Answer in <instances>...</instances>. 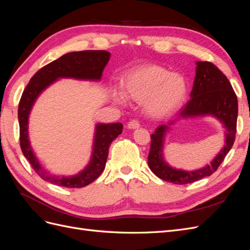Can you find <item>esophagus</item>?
Wrapping results in <instances>:
<instances>
[{
    "instance_id": "34e87169",
    "label": "esophagus",
    "mask_w": 250,
    "mask_h": 250,
    "mask_svg": "<svg viewBox=\"0 0 250 250\" xmlns=\"http://www.w3.org/2000/svg\"><path fill=\"white\" fill-rule=\"evenodd\" d=\"M139 127H140V123H139V121H137V120H132L127 124L128 129H137V128H139Z\"/></svg>"
}]
</instances>
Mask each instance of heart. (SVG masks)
Listing matches in <instances>:
<instances>
[{"mask_svg": "<svg viewBox=\"0 0 250 250\" xmlns=\"http://www.w3.org/2000/svg\"><path fill=\"white\" fill-rule=\"evenodd\" d=\"M188 82L180 74L170 73L156 64L141 65L128 72L123 79V94L137 102L145 101L146 111L153 118H165L177 110L185 101ZM113 100L123 102L121 94L113 92Z\"/></svg>", "mask_w": 250, "mask_h": 250, "instance_id": "heart-1", "label": "heart"}]
</instances>
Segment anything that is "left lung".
Listing matches in <instances>:
<instances>
[{"label": "left lung", "mask_w": 250, "mask_h": 250, "mask_svg": "<svg viewBox=\"0 0 250 250\" xmlns=\"http://www.w3.org/2000/svg\"><path fill=\"white\" fill-rule=\"evenodd\" d=\"M196 76L191 92V99L179 110L178 116L167 124L158 126L151 134L148 155L150 170L157 177L175 185H186L213 174L231 149L237 131L238 100L232 86L225 75L208 62H196ZM210 115L219 119L225 129V146L214 160L203 168L186 171L173 168L163 158L164 138L170 126L180 118Z\"/></svg>", "instance_id": "left-lung-1"}]
</instances>
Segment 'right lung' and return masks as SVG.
Returning a JSON list of instances; mask_svg holds the SVG:
<instances>
[{"label": "right lung", "mask_w": 250, "mask_h": 250, "mask_svg": "<svg viewBox=\"0 0 250 250\" xmlns=\"http://www.w3.org/2000/svg\"><path fill=\"white\" fill-rule=\"evenodd\" d=\"M107 51H80L62 55L36 72L28 83L19 104L20 144L22 154L31 164L37 175L51 184L64 188H83L100 176L106 164L108 148L113 140L122 133L121 123H99L95 128L93 152L86 167L73 176H59L50 174L42 167L30 145L28 123L29 116L37 98L51 84L60 78L100 81L104 67L109 62Z\"/></svg>", "instance_id": "obj_1"}]
</instances>
